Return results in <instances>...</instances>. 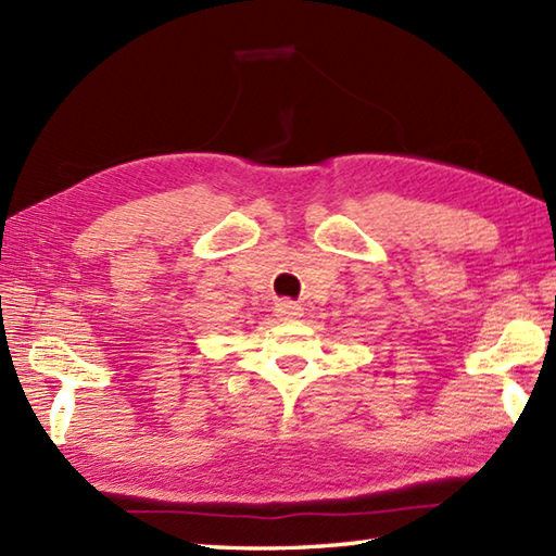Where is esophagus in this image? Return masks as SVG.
<instances>
[{"instance_id": "esophagus-1", "label": "esophagus", "mask_w": 556, "mask_h": 556, "mask_svg": "<svg viewBox=\"0 0 556 556\" xmlns=\"http://www.w3.org/2000/svg\"><path fill=\"white\" fill-rule=\"evenodd\" d=\"M277 315L281 317V320H296V317L303 315V308L293 301H281V303H277Z\"/></svg>"}]
</instances>
